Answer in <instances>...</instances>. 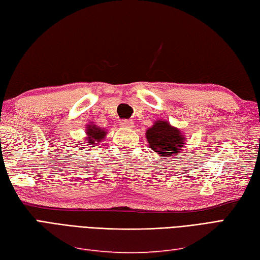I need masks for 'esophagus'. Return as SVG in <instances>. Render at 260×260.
Segmentation results:
<instances>
[{
  "label": "esophagus",
  "mask_w": 260,
  "mask_h": 260,
  "mask_svg": "<svg viewBox=\"0 0 260 260\" xmlns=\"http://www.w3.org/2000/svg\"><path fill=\"white\" fill-rule=\"evenodd\" d=\"M134 125L135 124L132 120H122V121L120 122V126H122V128H125V129H131Z\"/></svg>",
  "instance_id": "obj_1"
}]
</instances>
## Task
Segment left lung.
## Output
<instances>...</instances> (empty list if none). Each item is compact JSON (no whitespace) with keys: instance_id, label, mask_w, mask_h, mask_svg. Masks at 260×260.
<instances>
[{"instance_id":"1","label":"left lung","mask_w":260,"mask_h":260,"mask_svg":"<svg viewBox=\"0 0 260 260\" xmlns=\"http://www.w3.org/2000/svg\"><path fill=\"white\" fill-rule=\"evenodd\" d=\"M147 140L154 152L161 155L162 159L178 155L183 150L185 136L168 121L157 120L145 132Z\"/></svg>"}]
</instances>
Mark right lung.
I'll return each instance as SVG.
<instances>
[{
    "label": "right lung",
    "mask_w": 260,
    "mask_h": 260,
    "mask_svg": "<svg viewBox=\"0 0 260 260\" xmlns=\"http://www.w3.org/2000/svg\"><path fill=\"white\" fill-rule=\"evenodd\" d=\"M87 138L85 139V140L87 141L86 144H90V145H93L96 144L97 142H101V140H104V138L106 137L107 132L101 129V128H98V126L96 124H89L87 126Z\"/></svg>",
    "instance_id": "1"
}]
</instances>
